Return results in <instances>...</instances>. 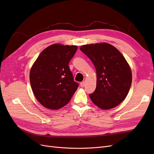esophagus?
<instances>
[{
    "label": "esophagus",
    "instance_id": "esophagus-1",
    "mask_svg": "<svg viewBox=\"0 0 154 154\" xmlns=\"http://www.w3.org/2000/svg\"><path fill=\"white\" fill-rule=\"evenodd\" d=\"M85 82H81V83H80V86H81L82 87H83L85 86Z\"/></svg>",
    "mask_w": 154,
    "mask_h": 154
}]
</instances>
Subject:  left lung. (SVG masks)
<instances>
[{
	"instance_id": "obj_1",
	"label": "left lung",
	"mask_w": 154,
	"mask_h": 154,
	"mask_svg": "<svg viewBox=\"0 0 154 154\" xmlns=\"http://www.w3.org/2000/svg\"><path fill=\"white\" fill-rule=\"evenodd\" d=\"M80 50L96 68V90L89 94L93 103L103 110L117 106L126 98L131 86V69L123 55L106 42L83 45Z\"/></svg>"
}]
</instances>
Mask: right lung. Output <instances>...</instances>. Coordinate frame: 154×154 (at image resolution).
<instances>
[{
	"label": "right lung",
	"mask_w": 154,
	"mask_h": 154,
	"mask_svg": "<svg viewBox=\"0 0 154 154\" xmlns=\"http://www.w3.org/2000/svg\"><path fill=\"white\" fill-rule=\"evenodd\" d=\"M77 49L76 45L54 44L42 51L32 64L29 72L32 91L45 108H62L77 90L78 84L69 67Z\"/></svg>",
	"instance_id": "add662e5"
}]
</instances>
